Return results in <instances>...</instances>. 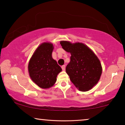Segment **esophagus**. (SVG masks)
Segmentation results:
<instances>
[{"instance_id": "34e87169", "label": "esophagus", "mask_w": 125, "mask_h": 125, "mask_svg": "<svg viewBox=\"0 0 125 125\" xmlns=\"http://www.w3.org/2000/svg\"><path fill=\"white\" fill-rule=\"evenodd\" d=\"M65 68H66V66H65V65H63V66H62V70H65Z\"/></svg>"}]
</instances>
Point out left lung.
Masks as SVG:
<instances>
[{
    "label": "left lung",
    "instance_id": "1",
    "mask_svg": "<svg viewBox=\"0 0 125 125\" xmlns=\"http://www.w3.org/2000/svg\"><path fill=\"white\" fill-rule=\"evenodd\" d=\"M63 49L71 53L66 72L71 81L81 91H88L98 83L102 73L100 62L89 47L83 43L60 42Z\"/></svg>",
    "mask_w": 125,
    "mask_h": 125
}]
</instances>
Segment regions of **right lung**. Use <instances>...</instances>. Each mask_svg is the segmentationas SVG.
<instances>
[{
    "label": "right lung",
    "instance_id": "1",
    "mask_svg": "<svg viewBox=\"0 0 125 125\" xmlns=\"http://www.w3.org/2000/svg\"><path fill=\"white\" fill-rule=\"evenodd\" d=\"M53 44L44 42L34 52L28 64L29 75L39 87L47 89L56 81L57 75L62 71L56 61L52 57Z\"/></svg>",
    "mask_w": 125,
    "mask_h": 125
}]
</instances>
